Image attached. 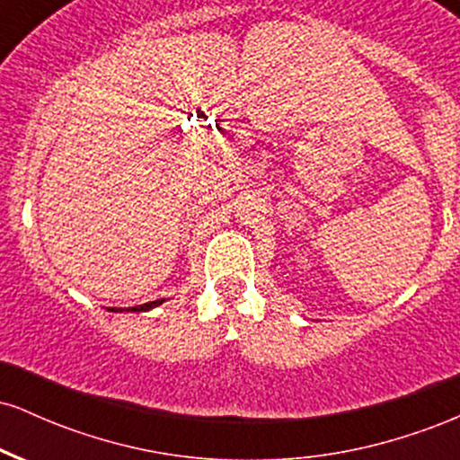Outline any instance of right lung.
Here are the masks:
<instances>
[{
	"instance_id": "1",
	"label": "right lung",
	"mask_w": 460,
	"mask_h": 460,
	"mask_svg": "<svg viewBox=\"0 0 460 460\" xmlns=\"http://www.w3.org/2000/svg\"><path fill=\"white\" fill-rule=\"evenodd\" d=\"M162 303H164V298L162 300H153V303H145V305H140V307H131L128 311H149V309L157 307V305H162ZM110 311H119V309H110ZM120 311H123V309H120Z\"/></svg>"
}]
</instances>
